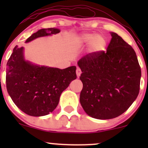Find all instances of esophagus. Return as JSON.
<instances>
[{
  "mask_svg": "<svg viewBox=\"0 0 148 148\" xmlns=\"http://www.w3.org/2000/svg\"><path fill=\"white\" fill-rule=\"evenodd\" d=\"M76 75H77V77H79L80 75L81 74V69L79 68V67H77V69H76Z\"/></svg>",
  "mask_w": 148,
  "mask_h": 148,
  "instance_id": "34e87169",
  "label": "esophagus"
}]
</instances>
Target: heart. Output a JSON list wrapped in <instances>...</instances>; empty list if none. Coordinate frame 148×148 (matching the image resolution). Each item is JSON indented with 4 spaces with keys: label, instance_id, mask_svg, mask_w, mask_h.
Returning <instances> with one entry per match:
<instances>
[{
    "label": "heart",
    "instance_id": "1",
    "mask_svg": "<svg viewBox=\"0 0 148 148\" xmlns=\"http://www.w3.org/2000/svg\"><path fill=\"white\" fill-rule=\"evenodd\" d=\"M80 41L85 45L90 44V50L95 53L101 51L106 46V39L101 35L85 33L80 37Z\"/></svg>",
    "mask_w": 148,
    "mask_h": 148
}]
</instances>
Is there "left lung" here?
I'll use <instances>...</instances> for the list:
<instances>
[{"instance_id": "obj_1", "label": "left lung", "mask_w": 148, "mask_h": 148, "mask_svg": "<svg viewBox=\"0 0 148 148\" xmlns=\"http://www.w3.org/2000/svg\"><path fill=\"white\" fill-rule=\"evenodd\" d=\"M111 35L106 51L87 54L77 63L82 72L80 103L88 115L99 120L123 114L140 90L141 70L136 52L118 34Z\"/></svg>"}]
</instances>
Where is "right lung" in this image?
I'll use <instances>...</instances> for the list:
<instances>
[{"label": "right lung", "instance_id": "obj_1", "mask_svg": "<svg viewBox=\"0 0 148 148\" xmlns=\"http://www.w3.org/2000/svg\"><path fill=\"white\" fill-rule=\"evenodd\" d=\"M60 32L55 28L40 29L25 42ZM23 49L16 46L7 63L8 92L16 106L27 115H48L57 107L61 93L76 79V67L60 69L37 65L25 60Z\"/></svg>", "mask_w": 148, "mask_h": 148}]
</instances>
